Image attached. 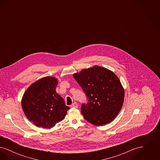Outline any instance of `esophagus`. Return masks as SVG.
Returning a JSON list of instances; mask_svg holds the SVG:
<instances>
[{"label": "esophagus", "mask_w": 160, "mask_h": 160, "mask_svg": "<svg viewBox=\"0 0 160 160\" xmlns=\"http://www.w3.org/2000/svg\"><path fill=\"white\" fill-rule=\"evenodd\" d=\"M71 107H74V108H77V107H78V104H77V103L76 102H74V103H72V104H71Z\"/></svg>", "instance_id": "1"}]
</instances>
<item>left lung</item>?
Here are the masks:
<instances>
[{"label":"left lung","instance_id":"8db88e82","mask_svg":"<svg viewBox=\"0 0 160 160\" xmlns=\"http://www.w3.org/2000/svg\"><path fill=\"white\" fill-rule=\"evenodd\" d=\"M88 98L82 104L84 119L95 125H104L114 120L121 110L124 90L119 78L108 69L95 66L73 75Z\"/></svg>","mask_w":160,"mask_h":160}]
</instances>
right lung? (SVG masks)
<instances>
[{"label":"right lung","instance_id":"1","mask_svg":"<svg viewBox=\"0 0 160 160\" xmlns=\"http://www.w3.org/2000/svg\"><path fill=\"white\" fill-rule=\"evenodd\" d=\"M57 85L54 77H44L31 84L23 95L22 106L24 114L39 127H53L65 118L69 109L56 93Z\"/></svg>","mask_w":160,"mask_h":160}]
</instances>
